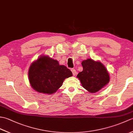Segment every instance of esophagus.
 <instances>
[{
	"mask_svg": "<svg viewBox=\"0 0 133 133\" xmlns=\"http://www.w3.org/2000/svg\"><path fill=\"white\" fill-rule=\"evenodd\" d=\"M71 71L72 72V74L74 76L76 75V74H77V71H76V70L74 69H71Z\"/></svg>",
	"mask_w": 133,
	"mask_h": 133,
	"instance_id": "obj_1",
	"label": "esophagus"
}]
</instances>
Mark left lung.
<instances>
[{"label":"left lung","instance_id":"left-lung-1","mask_svg":"<svg viewBox=\"0 0 133 133\" xmlns=\"http://www.w3.org/2000/svg\"><path fill=\"white\" fill-rule=\"evenodd\" d=\"M83 71L77 75L82 85L90 92L94 93L109 82L110 76L106 67L99 61L87 59L82 62Z\"/></svg>","mask_w":133,"mask_h":133}]
</instances>
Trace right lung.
Masks as SVG:
<instances>
[{
    "instance_id": "1",
    "label": "right lung",
    "mask_w": 133,
    "mask_h": 133,
    "mask_svg": "<svg viewBox=\"0 0 133 133\" xmlns=\"http://www.w3.org/2000/svg\"><path fill=\"white\" fill-rule=\"evenodd\" d=\"M72 76V72L58 61L48 56H41L31 64L29 78L35 91L52 94L62 86L66 78Z\"/></svg>"
}]
</instances>
